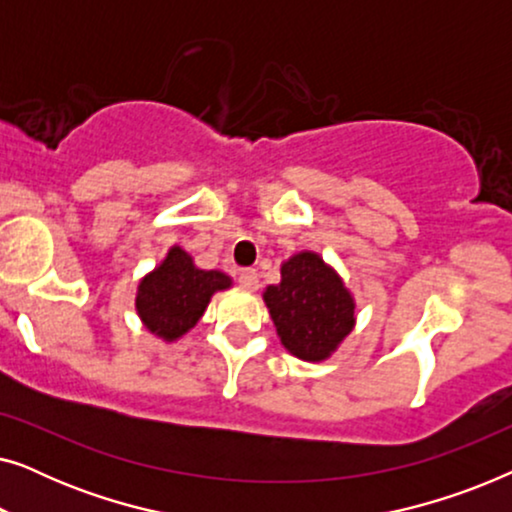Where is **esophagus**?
I'll return each mask as SVG.
<instances>
[{"mask_svg":"<svg viewBox=\"0 0 512 512\" xmlns=\"http://www.w3.org/2000/svg\"><path fill=\"white\" fill-rule=\"evenodd\" d=\"M237 282H240L242 289L256 291V289H258V272H256L254 268L240 270V275H237Z\"/></svg>","mask_w":512,"mask_h":512,"instance_id":"34e87169","label":"esophagus"}]
</instances>
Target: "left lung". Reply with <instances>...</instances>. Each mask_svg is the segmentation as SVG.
<instances>
[{"label":"left lung","mask_w":512,"mask_h":512,"mask_svg":"<svg viewBox=\"0 0 512 512\" xmlns=\"http://www.w3.org/2000/svg\"><path fill=\"white\" fill-rule=\"evenodd\" d=\"M282 345L303 361H324L354 328V298L312 251L282 265V282L263 293Z\"/></svg>","instance_id":"obj_1"}]
</instances>
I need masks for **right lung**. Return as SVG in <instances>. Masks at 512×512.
Segmentation results:
<instances>
[{"label":"right lung","instance_id":"1","mask_svg":"<svg viewBox=\"0 0 512 512\" xmlns=\"http://www.w3.org/2000/svg\"><path fill=\"white\" fill-rule=\"evenodd\" d=\"M228 286V275L195 268L184 249L172 247L165 261L139 282L137 312L151 333L172 342L191 331L209 298Z\"/></svg>","mask_w":512,"mask_h":512}]
</instances>
